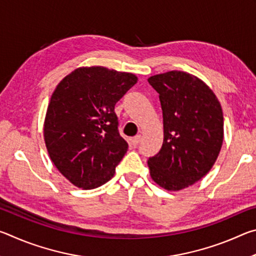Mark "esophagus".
<instances>
[{
    "label": "esophagus",
    "mask_w": 256,
    "mask_h": 256,
    "mask_svg": "<svg viewBox=\"0 0 256 256\" xmlns=\"http://www.w3.org/2000/svg\"><path fill=\"white\" fill-rule=\"evenodd\" d=\"M140 142H141V136H134L132 140H131V144L133 146H138Z\"/></svg>",
    "instance_id": "1"
}]
</instances>
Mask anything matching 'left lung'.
<instances>
[{
    "instance_id": "obj_1",
    "label": "left lung",
    "mask_w": 256,
    "mask_h": 256,
    "mask_svg": "<svg viewBox=\"0 0 256 256\" xmlns=\"http://www.w3.org/2000/svg\"><path fill=\"white\" fill-rule=\"evenodd\" d=\"M159 94L164 142L148 159L150 175L168 190L193 185L214 166L224 140V116L216 94L190 73L170 71L150 76Z\"/></svg>"
}]
</instances>
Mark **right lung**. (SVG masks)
<instances>
[{
  "instance_id": "right-lung-1",
  "label": "right lung",
  "mask_w": 256,
  "mask_h": 256,
  "mask_svg": "<svg viewBox=\"0 0 256 256\" xmlns=\"http://www.w3.org/2000/svg\"><path fill=\"white\" fill-rule=\"evenodd\" d=\"M136 81L132 73L92 66L76 68L56 86L46 112L45 144L73 185L92 190L114 176L128 148L114 108Z\"/></svg>"
}]
</instances>
